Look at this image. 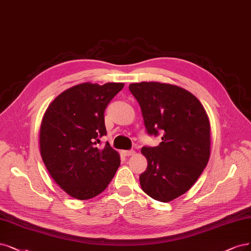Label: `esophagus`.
I'll use <instances>...</instances> for the list:
<instances>
[{"mask_svg": "<svg viewBox=\"0 0 251 251\" xmlns=\"http://www.w3.org/2000/svg\"><path fill=\"white\" fill-rule=\"evenodd\" d=\"M124 154L126 157H129V155H134L135 154V151H124Z\"/></svg>", "mask_w": 251, "mask_h": 251, "instance_id": "esophagus-1", "label": "esophagus"}]
</instances>
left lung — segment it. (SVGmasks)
<instances>
[{"label": "left lung", "instance_id": "left-lung-1", "mask_svg": "<svg viewBox=\"0 0 251 251\" xmlns=\"http://www.w3.org/2000/svg\"><path fill=\"white\" fill-rule=\"evenodd\" d=\"M128 89L139 102L148 133L163 134L159 146L141 150L148 160L141 188L153 200L169 202L195 184L209 162V116L198 99L179 86L140 82Z\"/></svg>", "mask_w": 251, "mask_h": 251}]
</instances>
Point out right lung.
Segmentation results:
<instances>
[{
	"mask_svg": "<svg viewBox=\"0 0 251 251\" xmlns=\"http://www.w3.org/2000/svg\"><path fill=\"white\" fill-rule=\"evenodd\" d=\"M124 86L75 85L60 93L42 117V161L56 184L76 200L87 201L100 194L120 165L119 153L108 142L103 149H98L97 143L107 134L103 112Z\"/></svg>",
	"mask_w": 251,
	"mask_h": 251,
	"instance_id": "right-lung-1",
	"label": "right lung"
}]
</instances>
